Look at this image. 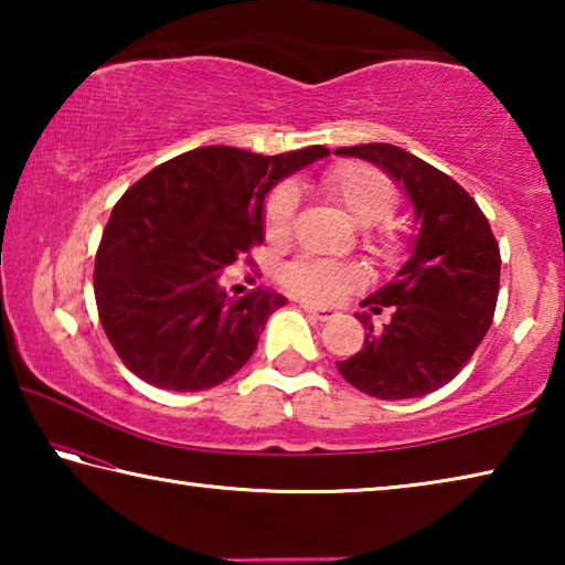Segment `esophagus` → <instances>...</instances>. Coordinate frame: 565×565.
I'll list each match as a JSON object with an SVG mask.
<instances>
[{
  "label": "esophagus",
  "mask_w": 565,
  "mask_h": 565,
  "mask_svg": "<svg viewBox=\"0 0 565 565\" xmlns=\"http://www.w3.org/2000/svg\"><path fill=\"white\" fill-rule=\"evenodd\" d=\"M301 309L309 313V317H313L317 321H329L337 317V313L329 311V309H319V306H311V303H301Z\"/></svg>",
  "instance_id": "34e87169"
}]
</instances>
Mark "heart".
Instances as JSON below:
<instances>
[{"label":"heart","instance_id":"b5f03b06","mask_svg":"<svg viewBox=\"0 0 565 565\" xmlns=\"http://www.w3.org/2000/svg\"><path fill=\"white\" fill-rule=\"evenodd\" d=\"M321 186L333 202L341 204L351 218L366 226L369 244L381 256H394L406 242V226L394 216L398 206V186L384 169L366 161H347L331 167L321 177ZM299 194L291 184H279L264 204V232L274 244H281L291 234ZM281 286L294 296L311 303H337L343 296L356 291L366 281L359 264L333 259H303L289 262L279 274Z\"/></svg>","mask_w":565,"mask_h":565}]
</instances>
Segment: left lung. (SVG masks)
<instances>
[{"label": "left lung", "mask_w": 565, "mask_h": 565, "mask_svg": "<svg viewBox=\"0 0 565 565\" xmlns=\"http://www.w3.org/2000/svg\"><path fill=\"white\" fill-rule=\"evenodd\" d=\"M337 154L369 159L408 191L420 222L411 259L396 279L361 306L391 309L359 353L337 361L341 376L363 394L398 401L426 396L458 376L491 329L499 299L501 252L473 196L441 169L394 145L341 147Z\"/></svg>", "instance_id": "obj_1"}]
</instances>
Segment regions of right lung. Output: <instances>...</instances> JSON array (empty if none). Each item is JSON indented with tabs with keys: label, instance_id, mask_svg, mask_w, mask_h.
<instances>
[{
	"label": "right lung",
	"instance_id": "right-lung-1",
	"mask_svg": "<svg viewBox=\"0 0 565 565\" xmlns=\"http://www.w3.org/2000/svg\"><path fill=\"white\" fill-rule=\"evenodd\" d=\"M327 154L199 147L124 191L97 248L94 296L131 374L159 388L204 391L252 359L286 299L269 289L228 299L218 271L264 242L266 191Z\"/></svg>",
	"mask_w": 565,
	"mask_h": 565
}]
</instances>
